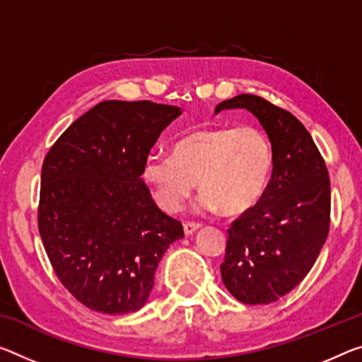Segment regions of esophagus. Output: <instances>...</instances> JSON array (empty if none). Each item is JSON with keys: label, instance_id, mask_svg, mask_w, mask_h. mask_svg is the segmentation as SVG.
Segmentation results:
<instances>
[{"label": "esophagus", "instance_id": "1", "mask_svg": "<svg viewBox=\"0 0 362 362\" xmlns=\"http://www.w3.org/2000/svg\"><path fill=\"white\" fill-rule=\"evenodd\" d=\"M202 228V223H194V222H185L183 223V232H185V235L188 237V235H193L197 230H199Z\"/></svg>", "mask_w": 362, "mask_h": 362}]
</instances>
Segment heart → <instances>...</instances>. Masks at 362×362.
<instances>
[{"instance_id":"b5f03b06","label":"heart","mask_w":362,"mask_h":362,"mask_svg":"<svg viewBox=\"0 0 362 362\" xmlns=\"http://www.w3.org/2000/svg\"><path fill=\"white\" fill-rule=\"evenodd\" d=\"M272 169V145L259 129L206 127L177 140L170 156H148L141 177L164 211H180L198 182L199 209L238 216L261 202Z\"/></svg>"}]
</instances>
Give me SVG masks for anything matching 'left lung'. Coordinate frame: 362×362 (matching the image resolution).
<instances>
[{
	"label": "left lung",
	"mask_w": 362,
	"mask_h": 362,
	"mask_svg": "<svg viewBox=\"0 0 362 362\" xmlns=\"http://www.w3.org/2000/svg\"><path fill=\"white\" fill-rule=\"evenodd\" d=\"M227 109H246L259 120L274 169L261 202L228 228L222 282L245 305H269L300 285L322 250L330 227L329 172L293 114L255 95L222 101L214 112Z\"/></svg>",
	"instance_id": "1"
}]
</instances>
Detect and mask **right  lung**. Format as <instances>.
I'll use <instances>...</instances> for the list:
<instances>
[{"label":"right lung","instance_id":"1","mask_svg":"<svg viewBox=\"0 0 362 362\" xmlns=\"http://www.w3.org/2000/svg\"><path fill=\"white\" fill-rule=\"evenodd\" d=\"M180 114L151 101H103L45 158L38 230L62 285L93 311L145 306L160 257L183 237L141 179L160 132Z\"/></svg>","mask_w":362,"mask_h":362}]
</instances>
